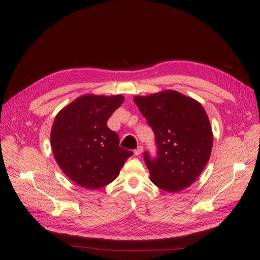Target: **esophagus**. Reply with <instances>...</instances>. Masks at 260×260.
<instances>
[{"label":"esophagus","instance_id":"1","mask_svg":"<svg viewBox=\"0 0 260 260\" xmlns=\"http://www.w3.org/2000/svg\"><path fill=\"white\" fill-rule=\"evenodd\" d=\"M143 146H138V148L137 149H135V151H134V153H135V155H140L141 153H142V151H143Z\"/></svg>","mask_w":260,"mask_h":260}]
</instances>
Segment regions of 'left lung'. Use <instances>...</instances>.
Here are the masks:
<instances>
[{"mask_svg": "<svg viewBox=\"0 0 260 260\" xmlns=\"http://www.w3.org/2000/svg\"><path fill=\"white\" fill-rule=\"evenodd\" d=\"M155 136L157 152H144L150 179L157 187L177 192L189 187L209 161L213 134L203 106L174 90L134 99Z\"/></svg>", "mask_w": 260, "mask_h": 260, "instance_id": "left-lung-1", "label": "left lung"}]
</instances>
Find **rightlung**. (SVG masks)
I'll return each instance as SVG.
<instances>
[{"mask_svg":"<svg viewBox=\"0 0 260 260\" xmlns=\"http://www.w3.org/2000/svg\"><path fill=\"white\" fill-rule=\"evenodd\" d=\"M120 94H85L60 110L50 134L55 160L76 184L98 189L116 179L133 152L119 146L107 121L123 103Z\"/></svg>","mask_w":260,"mask_h":260,"instance_id":"right-lung-1","label":"right lung"}]
</instances>
